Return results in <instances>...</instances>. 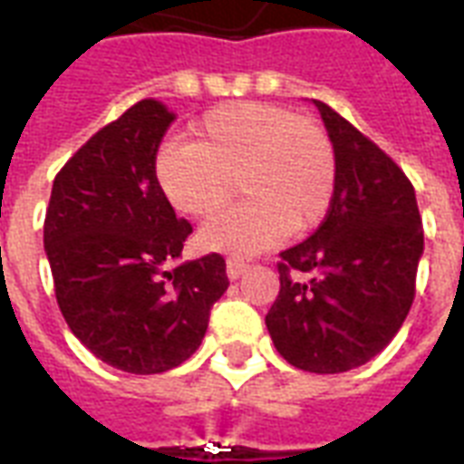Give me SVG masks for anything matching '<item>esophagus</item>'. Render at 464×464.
<instances>
[{"instance_id":"obj_1","label":"esophagus","mask_w":464,"mask_h":464,"mask_svg":"<svg viewBox=\"0 0 464 464\" xmlns=\"http://www.w3.org/2000/svg\"><path fill=\"white\" fill-rule=\"evenodd\" d=\"M246 269H247V262L236 260V257H228V260H226V275H228V279H238Z\"/></svg>"}]
</instances>
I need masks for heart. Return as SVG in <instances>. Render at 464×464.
Returning <instances> with one entry per match:
<instances>
[{
  "label": "heart",
  "instance_id": "1",
  "mask_svg": "<svg viewBox=\"0 0 464 464\" xmlns=\"http://www.w3.org/2000/svg\"><path fill=\"white\" fill-rule=\"evenodd\" d=\"M195 144L170 141L156 180L175 209L204 221L236 195L246 202L199 233L207 250L255 255L324 221L337 189V156L315 120L272 103L218 105L195 125Z\"/></svg>",
  "mask_w": 464,
  "mask_h": 464
}]
</instances>
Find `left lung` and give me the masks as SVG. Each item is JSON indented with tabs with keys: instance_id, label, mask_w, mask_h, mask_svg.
<instances>
[{
	"instance_id": "obj_1",
	"label": "left lung",
	"mask_w": 464,
	"mask_h": 464,
	"mask_svg": "<svg viewBox=\"0 0 464 464\" xmlns=\"http://www.w3.org/2000/svg\"><path fill=\"white\" fill-rule=\"evenodd\" d=\"M313 103L337 156L334 202L317 231L276 262L282 289L265 323L291 366L344 373L381 353L402 327L417 294L424 228L402 168L330 105Z\"/></svg>"
}]
</instances>
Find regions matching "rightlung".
Segmentation results:
<instances>
[{
	"label": "right lung",
	"mask_w": 464,
	"mask_h": 464,
	"mask_svg": "<svg viewBox=\"0 0 464 464\" xmlns=\"http://www.w3.org/2000/svg\"><path fill=\"white\" fill-rule=\"evenodd\" d=\"M173 120L156 98L127 108L60 168L45 211L54 298L69 330L108 366L137 375L188 361L228 289L218 253L180 262L192 226L156 180Z\"/></svg>",
	"instance_id": "1"
}]
</instances>
